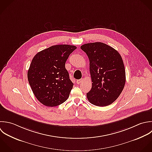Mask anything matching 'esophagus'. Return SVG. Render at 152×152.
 <instances>
[{
  "label": "esophagus",
  "mask_w": 152,
  "mask_h": 152,
  "mask_svg": "<svg viewBox=\"0 0 152 152\" xmlns=\"http://www.w3.org/2000/svg\"><path fill=\"white\" fill-rule=\"evenodd\" d=\"M83 81V79H80L77 80V81H76V83H77V84H80V83H82Z\"/></svg>",
  "instance_id": "34e87169"
}]
</instances>
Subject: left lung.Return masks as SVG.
I'll return each mask as SVG.
<instances>
[{"instance_id": "left-lung-1", "label": "left lung", "mask_w": 152, "mask_h": 152, "mask_svg": "<svg viewBox=\"0 0 152 152\" xmlns=\"http://www.w3.org/2000/svg\"><path fill=\"white\" fill-rule=\"evenodd\" d=\"M80 48L89 60L92 83L86 94L88 101L99 107L111 104L125 86L126 71L121 56L116 50L100 42L85 44Z\"/></svg>"}]
</instances>
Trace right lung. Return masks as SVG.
I'll use <instances>...</instances> for the list:
<instances>
[{"mask_svg": "<svg viewBox=\"0 0 152 152\" xmlns=\"http://www.w3.org/2000/svg\"><path fill=\"white\" fill-rule=\"evenodd\" d=\"M76 48L66 44L53 45L38 52L32 60L28 80L35 96L43 105L58 106L69 98L73 83L65 63Z\"/></svg>", "mask_w": 152, "mask_h": 152, "instance_id": "add662e5", "label": "right lung"}]
</instances>
